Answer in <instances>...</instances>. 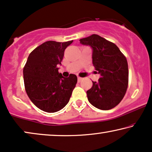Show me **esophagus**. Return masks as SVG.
I'll return each instance as SVG.
<instances>
[{
    "label": "esophagus",
    "instance_id": "34e87169",
    "mask_svg": "<svg viewBox=\"0 0 152 152\" xmlns=\"http://www.w3.org/2000/svg\"><path fill=\"white\" fill-rule=\"evenodd\" d=\"M77 80H78V82H81V81H82V77H77Z\"/></svg>",
    "mask_w": 152,
    "mask_h": 152
}]
</instances>
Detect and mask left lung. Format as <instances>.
I'll use <instances>...</instances> for the list:
<instances>
[{
    "label": "left lung",
    "mask_w": 152,
    "mask_h": 152,
    "mask_svg": "<svg viewBox=\"0 0 152 152\" xmlns=\"http://www.w3.org/2000/svg\"><path fill=\"white\" fill-rule=\"evenodd\" d=\"M80 43L93 48V64L100 75L98 82L86 91L91 104L101 110L116 107L125 95L129 83L128 64L115 43L97 34L80 39Z\"/></svg>",
    "instance_id": "left-lung-1"
}]
</instances>
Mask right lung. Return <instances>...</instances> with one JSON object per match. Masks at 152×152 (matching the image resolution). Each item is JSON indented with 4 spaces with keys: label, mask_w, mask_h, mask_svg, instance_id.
<instances>
[{
    "label": "right lung",
    "mask_w": 152,
    "mask_h": 152,
    "mask_svg": "<svg viewBox=\"0 0 152 152\" xmlns=\"http://www.w3.org/2000/svg\"><path fill=\"white\" fill-rule=\"evenodd\" d=\"M73 41H49L31 52L23 68L25 89L29 98L39 109L55 113L69 102L77 77H64L58 70L64 51Z\"/></svg>",
    "instance_id": "right-lung-1"
}]
</instances>
